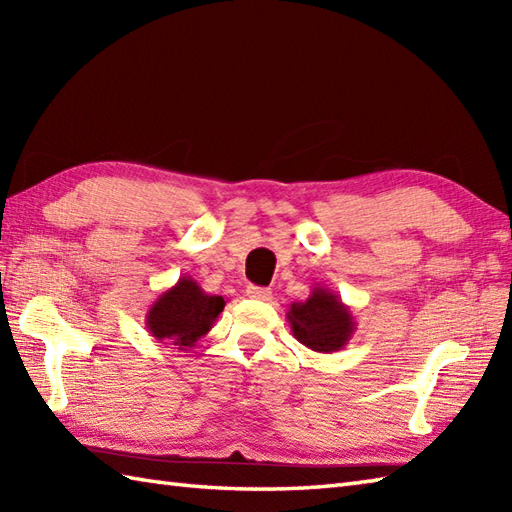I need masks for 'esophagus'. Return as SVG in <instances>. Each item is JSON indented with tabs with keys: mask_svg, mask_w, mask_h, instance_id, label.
Masks as SVG:
<instances>
[{
	"mask_svg": "<svg viewBox=\"0 0 512 512\" xmlns=\"http://www.w3.org/2000/svg\"><path fill=\"white\" fill-rule=\"evenodd\" d=\"M246 295H248V299H257V301H268V299H270V295H273V292H270L268 288H259V286H248V288H246Z\"/></svg>",
	"mask_w": 512,
	"mask_h": 512,
	"instance_id": "34e87169",
	"label": "esophagus"
}]
</instances>
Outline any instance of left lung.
Wrapping results in <instances>:
<instances>
[{
  "label": "left lung",
  "mask_w": 512,
  "mask_h": 512,
  "mask_svg": "<svg viewBox=\"0 0 512 512\" xmlns=\"http://www.w3.org/2000/svg\"><path fill=\"white\" fill-rule=\"evenodd\" d=\"M292 336L312 352L332 354L350 343L356 321L350 306H345L336 292L314 286L306 301L290 303L286 312Z\"/></svg>",
  "instance_id": "obj_1"
}]
</instances>
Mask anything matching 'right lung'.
I'll return each mask as SVG.
<instances>
[{
  "label": "right lung",
  "mask_w": 512,
  "mask_h": 512,
  "mask_svg": "<svg viewBox=\"0 0 512 512\" xmlns=\"http://www.w3.org/2000/svg\"><path fill=\"white\" fill-rule=\"evenodd\" d=\"M224 306V297L209 295L187 275L151 303L145 314V328L158 343L169 341L180 352H187L213 328Z\"/></svg>",
  "instance_id": "obj_1"
}]
</instances>
